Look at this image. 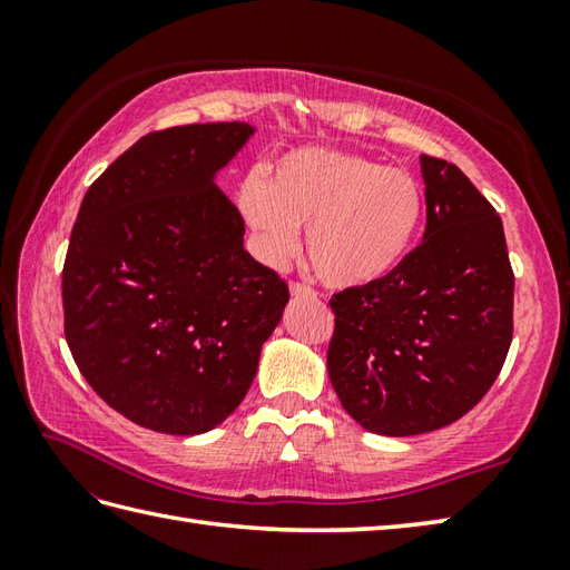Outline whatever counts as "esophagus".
<instances>
[{"instance_id":"1","label":"esophagus","mask_w":570,"mask_h":570,"mask_svg":"<svg viewBox=\"0 0 570 570\" xmlns=\"http://www.w3.org/2000/svg\"><path fill=\"white\" fill-rule=\"evenodd\" d=\"M292 296H296V298H316V292H313L308 284L292 282Z\"/></svg>"}]
</instances>
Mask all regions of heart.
<instances>
[{
	"label": "heart",
	"mask_w": 570,
	"mask_h": 570,
	"mask_svg": "<svg viewBox=\"0 0 570 570\" xmlns=\"http://www.w3.org/2000/svg\"><path fill=\"white\" fill-rule=\"evenodd\" d=\"M239 208L266 259L282 262L308 227L306 257L323 284L353 288L392 274L414 247L426 210L419 180L360 154L298 149L269 180L249 176Z\"/></svg>",
	"instance_id": "b5f03b06"
}]
</instances>
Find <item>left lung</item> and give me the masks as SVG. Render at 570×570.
<instances>
[{
    "label": "left lung",
    "instance_id": "1",
    "mask_svg": "<svg viewBox=\"0 0 570 570\" xmlns=\"http://www.w3.org/2000/svg\"><path fill=\"white\" fill-rule=\"evenodd\" d=\"M426 233L392 274L333 294L328 374L343 409L382 435L465 416L514 333V272L498 210L445 159L421 154Z\"/></svg>",
    "mask_w": 570,
    "mask_h": 570
}]
</instances>
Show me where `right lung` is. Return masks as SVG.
Here are the masks:
<instances>
[{
  "instance_id": "right-lung-1",
  "label": "right lung",
  "mask_w": 570,
  "mask_h": 570,
  "mask_svg": "<svg viewBox=\"0 0 570 570\" xmlns=\"http://www.w3.org/2000/svg\"><path fill=\"white\" fill-rule=\"evenodd\" d=\"M249 125L141 137L80 203L63 264L70 355L102 402L144 429L193 435L245 399L288 286L242 247L213 174Z\"/></svg>"
}]
</instances>
